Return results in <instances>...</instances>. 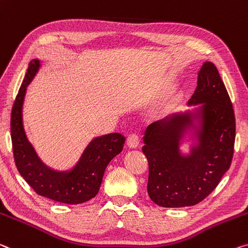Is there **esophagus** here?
Wrapping results in <instances>:
<instances>
[{"mask_svg": "<svg viewBox=\"0 0 248 248\" xmlns=\"http://www.w3.org/2000/svg\"><path fill=\"white\" fill-rule=\"evenodd\" d=\"M139 136L136 135V133H131V135H129V137L127 138V145L129 148L131 149H135L139 145Z\"/></svg>", "mask_w": 248, "mask_h": 248, "instance_id": "obj_1", "label": "esophagus"}]
</instances>
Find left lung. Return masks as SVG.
<instances>
[{
    "label": "left lung",
    "instance_id": "left-lung-1",
    "mask_svg": "<svg viewBox=\"0 0 248 248\" xmlns=\"http://www.w3.org/2000/svg\"><path fill=\"white\" fill-rule=\"evenodd\" d=\"M187 106L195 107L169 115L144 131L148 194L162 207L203 201L218 186L233 158L234 110L213 62H203ZM184 140L191 142L187 154L179 148Z\"/></svg>",
    "mask_w": 248,
    "mask_h": 248
}]
</instances>
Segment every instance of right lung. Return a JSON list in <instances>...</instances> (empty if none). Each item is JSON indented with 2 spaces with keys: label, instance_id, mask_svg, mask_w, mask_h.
<instances>
[{
  "label": "right lung",
  "instance_id": "right-lung-1",
  "mask_svg": "<svg viewBox=\"0 0 248 248\" xmlns=\"http://www.w3.org/2000/svg\"><path fill=\"white\" fill-rule=\"evenodd\" d=\"M41 67L38 58L31 61L11 115V138L19 174L37 194L65 204H80L97 195L107 166L123 151L125 138L118 132L96 137L74 166L64 170L46 164L27 139L23 124V104L27 86Z\"/></svg>",
  "mask_w": 248,
  "mask_h": 248
}]
</instances>
